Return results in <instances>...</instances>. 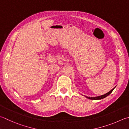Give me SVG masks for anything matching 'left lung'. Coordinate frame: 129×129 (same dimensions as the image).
<instances>
[{
	"label": "left lung",
	"mask_w": 129,
	"mask_h": 129,
	"mask_svg": "<svg viewBox=\"0 0 129 129\" xmlns=\"http://www.w3.org/2000/svg\"><path fill=\"white\" fill-rule=\"evenodd\" d=\"M115 87H114L113 89H112V90L110 91H109L108 92H107V93H105V94H104V95H101V96H95V97H90V96H85V97L86 98H87V99H91V100H100V99H104V98L108 96L109 94H111V93H112V92L113 91V90H114V88H115Z\"/></svg>",
	"instance_id": "left-lung-1"
}]
</instances>
